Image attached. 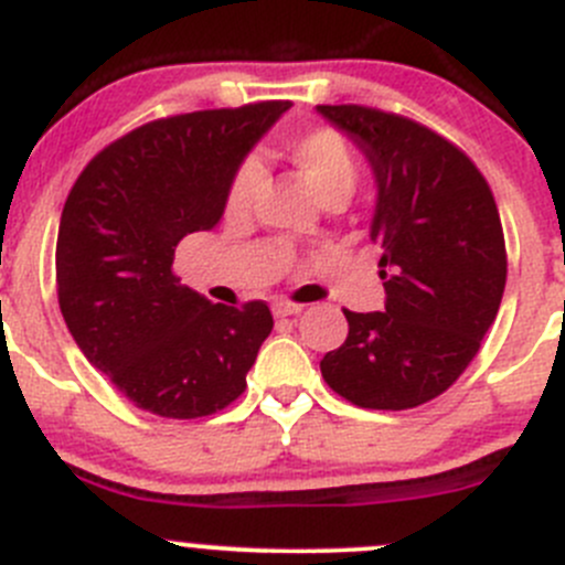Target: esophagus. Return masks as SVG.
I'll return each instance as SVG.
<instances>
[{
  "label": "esophagus",
  "mask_w": 565,
  "mask_h": 565,
  "mask_svg": "<svg viewBox=\"0 0 565 565\" xmlns=\"http://www.w3.org/2000/svg\"><path fill=\"white\" fill-rule=\"evenodd\" d=\"M273 315H276L278 319L298 317V315H303V306H298V303H287V300H278V303H273Z\"/></svg>",
  "instance_id": "obj_1"
}]
</instances>
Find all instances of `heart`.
<instances>
[{"label":"heart","instance_id":"obj_1","mask_svg":"<svg viewBox=\"0 0 565 565\" xmlns=\"http://www.w3.org/2000/svg\"><path fill=\"white\" fill-rule=\"evenodd\" d=\"M287 156L289 161L300 169V174L306 177V182H309L311 191L317 193L319 202H328V199L335 196L350 199L352 191H355L358 158L350 141H347L339 130L315 128L306 130V134H298L295 139L287 141ZM259 180V163H241V169L232 177L230 191H226V213H246L250 202H254Z\"/></svg>","mask_w":565,"mask_h":565}]
</instances>
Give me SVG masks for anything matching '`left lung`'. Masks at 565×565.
Wrapping results in <instances>:
<instances>
[{
	"label": "left lung",
	"instance_id": "obj_1",
	"mask_svg": "<svg viewBox=\"0 0 565 565\" xmlns=\"http://www.w3.org/2000/svg\"><path fill=\"white\" fill-rule=\"evenodd\" d=\"M363 152L377 185L372 230L385 311H347L319 361L324 383L366 409H409L451 388L505 289L498 204L476 163L435 130L366 106H317Z\"/></svg>",
	"mask_w": 565,
	"mask_h": 565
}]
</instances>
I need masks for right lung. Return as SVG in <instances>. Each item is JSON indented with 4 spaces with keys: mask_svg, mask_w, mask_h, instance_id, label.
Segmentation results:
<instances>
[{
    "mask_svg": "<svg viewBox=\"0 0 565 565\" xmlns=\"http://www.w3.org/2000/svg\"><path fill=\"white\" fill-rule=\"evenodd\" d=\"M289 100L177 114L108 145L67 193L56 295L78 350L139 409L202 418L246 388L273 315L210 303L174 276V250L221 221L243 158Z\"/></svg>",
    "mask_w": 565,
    "mask_h": 565,
    "instance_id": "obj_1",
    "label": "right lung"
}]
</instances>
